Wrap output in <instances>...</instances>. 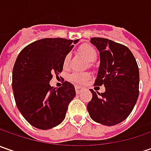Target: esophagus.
<instances>
[{"label": "esophagus", "mask_w": 151, "mask_h": 151, "mask_svg": "<svg viewBox=\"0 0 151 151\" xmlns=\"http://www.w3.org/2000/svg\"><path fill=\"white\" fill-rule=\"evenodd\" d=\"M85 90L84 87H82V86H76V93L77 94H80L81 91H83Z\"/></svg>", "instance_id": "esophagus-1"}]
</instances>
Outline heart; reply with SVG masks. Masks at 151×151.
Segmentation results:
<instances>
[{"mask_svg": "<svg viewBox=\"0 0 151 151\" xmlns=\"http://www.w3.org/2000/svg\"><path fill=\"white\" fill-rule=\"evenodd\" d=\"M79 51H80V53L81 55H84L87 60L90 61V62H94L96 60V58H97V52H96V50H95L94 47H92L90 44H82V45H81L80 48H79ZM70 59V55H65V57L64 58V60H63V66H64V68H66L68 66ZM70 78V80L72 81L73 82L80 84V83L85 82L87 79L89 78V75L86 74V73H73Z\"/></svg>", "mask_w": 151, "mask_h": 151, "instance_id": "b5f03b06", "label": "heart"}]
</instances>
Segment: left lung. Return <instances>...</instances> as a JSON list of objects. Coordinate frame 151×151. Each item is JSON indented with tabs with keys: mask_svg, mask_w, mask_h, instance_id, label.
Listing matches in <instances>:
<instances>
[{
	"mask_svg": "<svg viewBox=\"0 0 151 151\" xmlns=\"http://www.w3.org/2000/svg\"><path fill=\"white\" fill-rule=\"evenodd\" d=\"M91 44L100 54L95 85H104L105 92L96 94L91 89L92 98L87 104V111L96 123L116 125L129 117L139 96L136 60L129 48L107 38H91Z\"/></svg>",
	"mask_w": 151,
	"mask_h": 151,
	"instance_id": "left-lung-1",
	"label": "left lung"
}]
</instances>
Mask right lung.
Segmentation results:
<instances>
[{
    "instance_id": "add662e5",
    "label": "right lung",
    "mask_w": 151,
    "mask_h": 151,
    "mask_svg": "<svg viewBox=\"0 0 151 151\" xmlns=\"http://www.w3.org/2000/svg\"><path fill=\"white\" fill-rule=\"evenodd\" d=\"M79 39L43 38L28 44L18 55L12 70V90L17 107L27 121L39 129L60 124L68 105L76 96L75 86H50L52 75L63 70V60Z\"/></svg>"
}]
</instances>
